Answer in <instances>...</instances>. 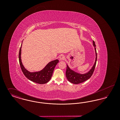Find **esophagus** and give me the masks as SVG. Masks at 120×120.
<instances>
[{
    "mask_svg": "<svg viewBox=\"0 0 120 120\" xmlns=\"http://www.w3.org/2000/svg\"><path fill=\"white\" fill-rule=\"evenodd\" d=\"M65 59V57L64 55H61L59 57V60L60 61H62V60H64Z\"/></svg>",
    "mask_w": 120,
    "mask_h": 120,
    "instance_id": "esophagus-1",
    "label": "esophagus"
}]
</instances>
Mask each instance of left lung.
<instances>
[{"mask_svg": "<svg viewBox=\"0 0 120 120\" xmlns=\"http://www.w3.org/2000/svg\"><path fill=\"white\" fill-rule=\"evenodd\" d=\"M93 42V45L94 47V50L95 52L96 58H95V63H94L93 66L88 72H87V73L85 74H80L79 73L76 72L70 68L68 66V65L67 64V70L66 72V75L67 79L71 83L74 84H78L81 83H82L86 80H88L89 78H90L92 75L93 74V72L94 71L95 66L96 64L97 54L96 52V49L95 48L96 45L95 44V42L94 40Z\"/></svg>", "mask_w": 120, "mask_h": 120, "instance_id": "left-lung-1", "label": "left lung"}]
</instances>
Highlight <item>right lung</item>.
<instances>
[{
	"mask_svg": "<svg viewBox=\"0 0 120 120\" xmlns=\"http://www.w3.org/2000/svg\"><path fill=\"white\" fill-rule=\"evenodd\" d=\"M22 44L19 53V61L22 71L25 76L29 80L40 84H46L51 78L53 71L55 66L59 62L58 59H56L48 63L45 67L40 71L36 72H30L25 68L21 59V49Z\"/></svg>",
	"mask_w": 120,
	"mask_h": 120,
	"instance_id": "right-lung-1",
	"label": "right lung"
}]
</instances>
